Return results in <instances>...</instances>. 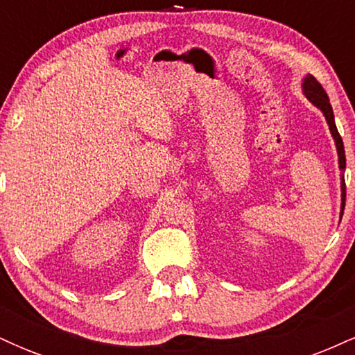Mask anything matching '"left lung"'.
Returning a JSON list of instances; mask_svg holds the SVG:
<instances>
[{
    "label": "left lung",
    "mask_w": 355,
    "mask_h": 355,
    "mask_svg": "<svg viewBox=\"0 0 355 355\" xmlns=\"http://www.w3.org/2000/svg\"><path fill=\"white\" fill-rule=\"evenodd\" d=\"M302 88H304V95L307 96V100L311 101L312 105H315V107L319 108L322 113H324L325 120H327V123H329V130H331L334 140H336L337 153H339V168L342 170V175H340V190H342L340 215H342V214H344V207H345V180H344L345 152H344V144H342V138L339 135V132H337L336 121H334V112H332V107H331V101H329L327 93H325V89L322 88V85L315 78H313L312 75H307L304 78Z\"/></svg>",
    "instance_id": "8db88e82"
}]
</instances>
